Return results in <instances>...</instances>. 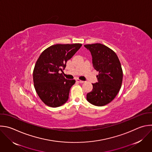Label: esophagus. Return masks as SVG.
I'll return each instance as SVG.
<instances>
[{
  "label": "esophagus",
  "instance_id": "esophagus-1",
  "mask_svg": "<svg viewBox=\"0 0 152 152\" xmlns=\"http://www.w3.org/2000/svg\"><path fill=\"white\" fill-rule=\"evenodd\" d=\"M76 81L77 82H79V83H84L85 82L84 81H83V80H79V79H76Z\"/></svg>",
  "mask_w": 152,
  "mask_h": 152
}]
</instances>
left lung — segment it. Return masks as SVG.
<instances>
[{"instance_id": "left-lung-1", "label": "left lung", "mask_w": 152, "mask_h": 152, "mask_svg": "<svg viewBox=\"0 0 152 152\" xmlns=\"http://www.w3.org/2000/svg\"><path fill=\"white\" fill-rule=\"evenodd\" d=\"M92 58V65L96 71L98 82L92 83V91L86 99L96 106H103L116 97L122 85L123 72L119 60L113 50L107 46L94 43L85 45Z\"/></svg>"}]
</instances>
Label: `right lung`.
Returning <instances> with one entry per match:
<instances>
[{
  "mask_svg": "<svg viewBox=\"0 0 152 152\" xmlns=\"http://www.w3.org/2000/svg\"><path fill=\"white\" fill-rule=\"evenodd\" d=\"M81 46L80 43L56 44L44 50L39 56L33 70V82L37 95L46 105L58 107L67 102L76 81L66 79L59 72H63L67 60Z\"/></svg>",
  "mask_w": 152,
  "mask_h": 152,
  "instance_id": "obj_1",
  "label": "right lung"
}]
</instances>
